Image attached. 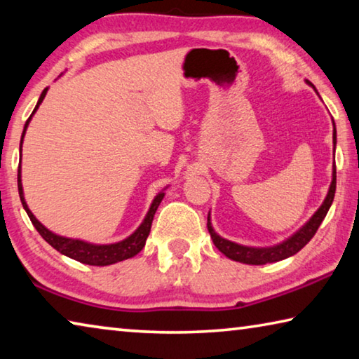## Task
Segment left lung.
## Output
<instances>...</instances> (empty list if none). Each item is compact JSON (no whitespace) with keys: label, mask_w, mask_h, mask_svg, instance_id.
Masks as SVG:
<instances>
[{"label":"left lung","mask_w":359,"mask_h":359,"mask_svg":"<svg viewBox=\"0 0 359 359\" xmlns=\"http://www.w3.org/2000/svg\"><path fill=\"white\" fill-rule=\"evenodd\" d=\"M308 85L313 86L311 83ZM313 90L316 91V88L313 86ZM332 125H334L332 142H334V152H335V144H337V130H335L334 120H332ZM335 184L337 183H335V163H334L332 181H330L327 196L321 203V207L313 213V217L308 219L302 228L297 229L294 234L289 236L287 239H284L283 242H279V244H274L269 247H252V245H242V244H237V242L224 239V237L219 236L217 231L213 229L210 212H208V217H207V229L208 233H210L215 247H217L223 255H226L234 262L245 263V264H266V263H276V262L285 260V258L295 255L297 252L302 250L303 247L311 241V237L314 236V233H316L319 224H321L323 219L326 218L329 208L332 205L334 196H335Z\"/></svg>","instance_id":"1"}]
</instances>
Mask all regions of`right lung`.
Instances as JSON below:
<instances>
[{
  "label": "right lung",
  "mask_w": 359,
  "mask_h": 359,
  "mask_svg": "<svg viewBox=\"0 0 359 359\" xmlns=\"http://www.w3.org/2000/svg\"><path fill=\"white\" fill-rule=\"evenodd\" d=\"M48 90L49 88H45V90H43L35 109H33V112L29 117V120L25 122L24 131H22L20 162H22V144H24L25 131H27V128H29L32 117L35 115L38 107H40L43 99H45ZM18 187H19V196H20L22 205H24V210L27 212V215H29L30 222L33 223V226H35L38 233H40V236L48 242L49 245L54 247V249H56L59 253H62V255L72 258V260H76V262L85 263V264H91V266H107V264H114V263L128 260V258H133L135 255H137V253L142 250V247L146 245L147 236H149V233H151L154 215H156L158 205H161V202L163 201L165 191H167L168 186L163 187V189L158 192L156 197H154V201L151 203V207H149L144 219H142L141 224L135 229V233H131L128 237H125V239H122V241L112 242V244H93V242H88L83 239H74V237L60 236V234L53 233V231L48 229L45 224L38 222L36 217L32 213V210L25 202L24 187H22V167L20 165L18 170Z\"/></svg>",
  "instance_id": "right-lung-1"
}]
</instances>
